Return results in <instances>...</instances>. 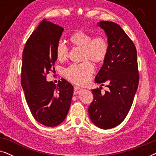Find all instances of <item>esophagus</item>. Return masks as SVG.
<instances>
[{"label":"esophagus","instance_id":"esophagus-1","mask_svg":"<svg viewBox=\"0 0 156 156\" xmlns=\"http://www.w3.org/2000/svg\"><path fill=\"white\" fill-rule=\"evenodd\" d=\"M82 89H83L82 88H80V87H74V94H79L81 91L82 90Z\"/></svg>","mask_w":156,"mask_h":156}]
</instances>
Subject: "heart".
Wrapping results in <instances>:
<instances>
[{
  "label": "heart",
  "instance_id": "obj_1",
  "mask_svg": "<svg viewBox=\"0 0 156 156\" xmlns=\"http://www.w3.org/2000/svg\"><path fill=\"white\" fill-rule=\"evenodd\" d=\"M69 42L74 48L81 49L82 60L80 64H74L66 68L64 75L69 82L78 85L88 83L94 73V63L100 64L105 61L109 52V44L104 36H94L82 30L77 31L69 37ZM57 59L65 62L69 57V48L63 42H59L55 48Z\"/></svg>",
  "mask_w": 156,
  "mask_h": 156
}]
</instances>
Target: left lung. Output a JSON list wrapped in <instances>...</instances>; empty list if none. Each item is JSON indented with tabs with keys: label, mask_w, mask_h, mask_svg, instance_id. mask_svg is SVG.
<instances>
[{
	"label": "left lung",
	"mask_w": 156,
	"mask_h": 156,
	"mask_svg": "<svg viewBox=\"0 0 156 156\" xmlns=\"http://www.w3.org/2000/svg\"><path fill=\"white\" fill-rule=\"evenodd\" d=\"M108 36L109 52L95 82L101 87L92 89L94 99L89 106L91 120L100 129H109L120 124L126 117L137 91L138 73L137 51L133 41L116 23L101 21L99 25Z\"/></svg>",
	"instance_id": "obj_1"
}]
</instances>
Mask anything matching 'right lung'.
Instances as JSON below:
<instances>
[{
    "label": "right lung",
    "mask_w": 156,
    "mask_h": 156,
    "mask_svg": "<svg viewBox=\"0 0 156 156\" xmlns=\"http://www.w3.org/2000/svg\"><path fill=\"white\" fill-rule=\"evenodd\" d=\"M62 27L42 20L33 32L23 52L21 84L34 119L45 126L60 124L69 112L73 87L62 79L57 84L47 82L57 60L55 48Z\"/></svg>",
    "instance_id": "right-lung-1"
}]
</instances>
